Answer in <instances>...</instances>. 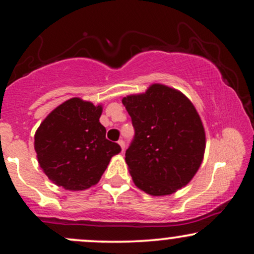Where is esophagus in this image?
<instances>
[{"instance_id":"esophagus-1","label":"esophagus","mask_w":254,"mask_h":254,"mask_svg":"<svg viewBox=\"0 0 254 254\" xmlns=\"http://www.w3.org/2000/svg\"><path fill=\"white\" fill-rule=\"evenodd\" d=\"M118 144L121 145V148H122V150L124 151V149H125V142L123 141V139H119L118 141Z\"/></svg>"}]
</instances>
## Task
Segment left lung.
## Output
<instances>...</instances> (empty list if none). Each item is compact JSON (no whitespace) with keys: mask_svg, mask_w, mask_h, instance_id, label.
<instances>
[{"mask_svg":"<svg viewBox=\"0 0 254 254\" xmlns=\"http://www.w3.org/2000/svg\"><path fill=\"white\" fill-rule=\"evenodd\" d=\"M122 103L135 129L125 161L137 188L151 196H166L188 185L205 150V131L193 104L182 92L160 83Z\"/></svg>","mask_w":254,"mask_h":254,"instance_id":"obj_1","label":"left lung"}]
</instances>
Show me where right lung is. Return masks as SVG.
<instances>
[{
	"mask_svg": "<svg viewBox=\"0 0 254 254\" xmlns=\"http://www.w3.org/2000/svg\"><path fill=\"white\" fill-rule=\"evenodd\" d=\"M103 106L71 98L57 106L38 127L34 149L38 162L52 183L80 191L98 184L111 157L121 151L106 139L99 122Z\"/></svg>",
	"mask_w": 254,
	"mask_h": 254,
	"instance_id": "add662e5",
	"label": "right lung"
}]
</instances>
